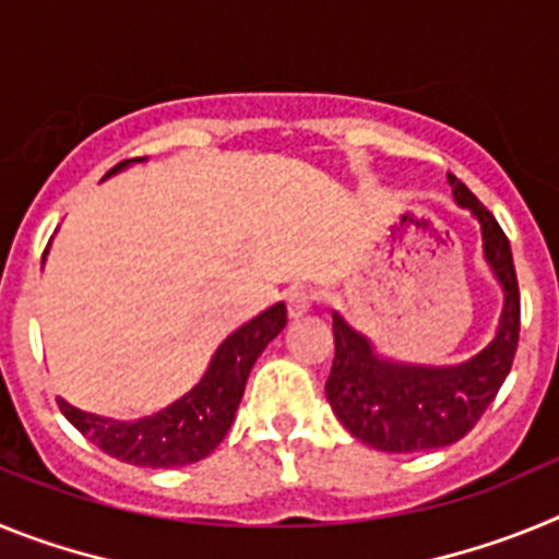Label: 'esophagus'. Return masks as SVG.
Returning <instances> with one entry per match:
<instances>
[{"mask_svg":"<svg viewBox=\"0 0 559 559\" xmlns=\"http://www.w3.org/2000/svg\"><path fill=\"white\" fill-rule=\"evenodd\" d=\"M313 290L308 288H294L288 290V296H285V305H288V316L290 319H299V316L308 313L310 308H313Z\"/></svg>","mask_w":559,"mask_h":559,"instance_id":"1","label":"esophagus"}]
</instances>
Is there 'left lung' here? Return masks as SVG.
<instances>
[{"label":"left lung","instance_id":"left-lung-1","mask_svg":"<svg viewBox=\"0 0 559 559\" xmlns=\"http://www.w3.org/2000/svg\"><path fill=\"white\" fill-rule=\"evenodd\" d=\"M453 199L481 224L484 260L501 283L503 310L496 338L456 367H406L378 358L367 338L333 313L335 358L330 406L364 445L386 453H423L459 442L487 412L512 369L521 333V294L510 240L492 212L448 173Z\"/></svg>","mask_w":559,"mask_h":559}]
</instances>
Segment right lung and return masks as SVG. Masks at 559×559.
Segmentation results:
<instances>
[{
    "instance_id": "add662e5",
    "label": "right lung",
    "mask_w": 559,
    "mask_h": 559,
    "mask_svg": "<svg viewBox=\"0 0 559 559\" xmlns=\"http://www.w3.org/2000/svg\"><path fill=\"white\" fill-rule=\"evenodd\" d=\"M142 159L145 156L131 162ZM131 162L111 167L106 179ZM285 322H288V310L283 302L271 305L269 310L254 316L215 349L204 378L185 397L151 417L117 423V419L81 412L61 397H58V408L92 445L120 462L136 464V467H185V464L201 462L224 442L257 355L283 333Z\"/></svg>"
}]
</instances>
